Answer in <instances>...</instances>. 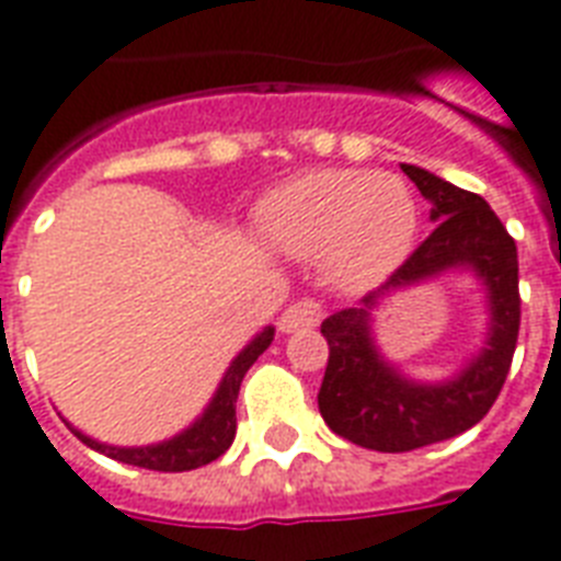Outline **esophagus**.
<instances>
[{"label": "esophagus", "instance_id": "esophagus-1", "mask_svg": "<svg viewBox=\"0 0 561 561\" xmlns=\"http://www.w3.org/2000/svg\"><path fill=\"white\" fill-rule=\"evenodd\" d=\"M323 318L318 299H297L285 314H282V332H302V329H314Z\"/></svg>", "mask_w": 561, "mask_h": 561}]
</instances>
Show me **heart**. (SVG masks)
<instances>
[{"label": "heart", "instance_id": "1", "mask_svg": "<svg viewBox=\"0 0 561 561\" xmlns=\"http://www.w3.org/2000/svg\"><path fill=\"white\" fill-rule=\"evenodd\" d=\"M262 234L297 259H323L344 288H374L412 255L421 205L409 182L374 170H318L273 191Z\"/></svg>", "mask_w": 561, "mask_h": 561}]
</instances>
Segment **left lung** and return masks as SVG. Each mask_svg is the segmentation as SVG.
Listing matches in <instances>:
<instances>
[{"instance_id":"1","label":"left lung","mask_w":561,"mask_h":561,"mask_svg":"<svg viewBox=\"0 0 561 561\" xmlns=\"http://www.w3.org/2000/svg\"><path fill=\"white\" fill-rule=\"evenodd\" d=\"M430 203L435 232L370 290L356 309L323 320L329 362L318 405L335 435L379 453H405L456 438L489 414L506 382L520 329L518 247L480 194L444 182L430 170L403 164ZM447 270H470L486 285L490 337L486 347L444 383H414L388 366L373 344L369 311L391 289L434 278Z\"/></svg>"}]
</instances>
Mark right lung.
Here are the masks:
<instances>
[{
	"instance_id": "right-lung-1",
	"label": "right lung",
	"mask_w": 561,
	"mask_h": 561,
	"mask_svg": "<svg viewBox=\"0 0 561 561\" xmlns=\"http://www.w3.org/2000/svg\"><path fill=\"white\" fill-rule=\"evenodd\" d=\"M273 327H264L259 335L252 337L250 344L234 356L229 370L224 374L217 391H214L211 403L205 405V412L196 417L185 433L173 435L170 442L149 444V447H111V444L93 442L91 435L72 430L76 438L88 444L91 450L105 453L108 459H117L123 465H135V468L147 470H164V473H179V470L203 468L208 461L220 459L234 442V430H238V417H234V403H238V391H241L243 374L250 370L252 362L262 356L264 350L271 347Z\"/></svg>"
}]
</instances>
